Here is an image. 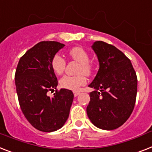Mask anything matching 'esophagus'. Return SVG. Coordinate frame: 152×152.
Wrapping results in <instances>:
<instances>
[{
	"mask_svg": "<svg viewBox=\"0 0 152 152\" xmlns=\"http://www.w3.org/2000/svg\"><path fill=\"white\" fill-rule=\"evenodd\" d=\"M73 94L75 97H77L80 94V92H78V91H73Z\"/></svg>",
	"mask_w": 152,
	"mask_h": 152,
	"instance_id": "1",
	"label": "esophagus"
}]
</instances>
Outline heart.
Masks as SVG:
<instances>
[{
  "label": "heart",
  "mask_w": 152,
  "mask_h": 152,
  "mask_svg": "<svg viewBox=\"0 0 152 152\" xmlns=\"http://www.w3.org/2000/svg\"><path fill=\"white\" fill-rule=\"evenodd\" d=\"M67 55L70 58L73 59L74 61H78L80 63L77 72L80 74L76 76H63L59 81V83L63 88L76 91L87 82V79L83 73L89 75L91 72V65L89 63L90 57L87 51L81 47H74L71 48L68 50ZM50 65L56 75H61L64 72L65 68V59L61 55H55L51 60Z\"/></svg>",
  "instance_id": "1"
}]
</instances>
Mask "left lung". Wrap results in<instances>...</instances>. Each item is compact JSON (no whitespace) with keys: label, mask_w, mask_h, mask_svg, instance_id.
I'll return each mask as SVG.
<instances>
[{"label":"left lung","mask_w":152,"mask_h":152,"mask_svg":"<svg viewBox=\"0 0 152 152\" xmlns=\"http://www.w3.org/2000/svg\"><path fill=\"white\" fill-rule=\"evenodd\" d=\"M99 62V69L89 87L91 101L88 118L102 129L112 130L123 125L134 110L137 78L130 60L113 45L95 41L91 46Z\"/></svg>","instance_id":"8db88e82"}]
</instances>
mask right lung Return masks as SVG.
<instances>
[{"instance_id":"right-lung-1","label":"right lung","mask_w":152,"mask_h":152,"mask_svg":"<svg viewBox=\"0 0 152 152\" xmlns=\"http://www.w3.org/2000/svg\"><path fill=\"white\" fill-rule=\"evenodd\" d=\"M65 44L57 41H42L28 50L20 58L16 69V92L18 102L29 123L42 132L61 129L69 115L73 101L72 91L61 88L54 91L58 80L50 62Z\"/></svg>"}]
</instances>
